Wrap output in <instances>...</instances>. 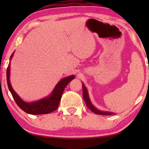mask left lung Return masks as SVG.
<instances>
[{
	"instance_id": "left-lung-1",
	"label": "left lung",
	"mask_w": 149,
	"mask_h": 149,
	"mask_svg": "<svg viewBox=\"0 0 149 149\" xmlns=\"http://www.w3.org/2000/svg\"><path fill=\"white\" fill-rule=\"evenodd\" d=\"M83 85V100H84L85 104H86L87 107L89 109H90L91 111L93 112V113L97 114V115H115V113H113V112H109V111H101V110H99L95 108L94 106L92 104L90 100V98H89L88 91L86 87H85V85L82 83Z\"/></svg>"
}]
</instances>
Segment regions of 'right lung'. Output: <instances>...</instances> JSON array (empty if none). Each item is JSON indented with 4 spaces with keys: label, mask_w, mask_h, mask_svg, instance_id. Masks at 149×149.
Listing matches in <instances>:
<instances>
[{
    "label": "right lung",
    "mask_w": 149,
    "mask_h": 149,
    "mask_svg": "<svg viewBox=\"0 0 149 149\" xmlns=\"http://www.w3.org/2000/svg\"><path fill=\"white\" fill-rule=\"evenodd\" d=\"M13 54L14 52L10 57V62L7 67V81L10 92L11 93L12 96L18 107L26 113L31 114V115H43V114H48L56 111L60 104L65 87L72 79L75 78L74 75H70V76L64 77L61 79L57 83L52 93L47 97L40 99L39 100L32 102H24L14 91L11 86V82H10V63H11Z\"/></svg>",
    "instance_id": "1"
}]
</instances>
